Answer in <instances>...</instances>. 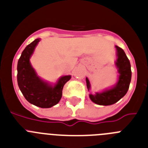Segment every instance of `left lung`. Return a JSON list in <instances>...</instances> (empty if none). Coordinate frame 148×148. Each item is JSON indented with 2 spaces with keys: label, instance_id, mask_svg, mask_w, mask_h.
Listing matches in <instances>:
<instances>
[{
  "label": "left lung",
  "instance_id": "left-lung-1",
  "mask_svg": "<svg viewBox=\"0 0 148 148\" xmlns=\"http://www.w3.org/2000/svg\"><path fill=\"white\" fill-rule=\"evenodd\" d=\"M117 50V60L116 65L119 73L117 84L110 90H106L102 92H96L95 94H90V98L92 102L99 105H111L116 103L127 92L130 81H131V66L129 59L127 57L125 51L118 46H116ZM87 87L90 90V84L88 78H86Z\"/></svg>",
  "mask_w": 148,
  "mask_h": 148
}]
</instances>
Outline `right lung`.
I'll return each instance as SVG.
<instances>
[{"label": "right lung", "mask_w": 148, "mask_h": 148, "mask_svg": "<svg viewBox=\"0 0 148 148\" xmlns=\"http://www.w3.org/2000/svg\"><path fill=\"white\" fill-rule=\"evenodd\" d=\"M39 41L40 38L35 39L22 52L17 66V79L18 87L29 102L39 108H49L59 102L63 87L71 78V75L61 77L54 86L38 76L30 64L29 58Z\"/></svg>", "instance_id": "obj_1"}]
</instances>
